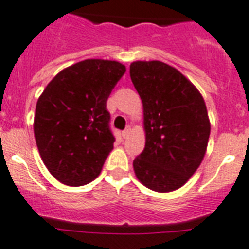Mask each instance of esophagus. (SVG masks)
<instances>
[{
  "mask_svg": "<svg viewBox=\"0 0 249 249\" xmlns=\"http://www.w3.org/2000/svg\"><path fill=\"white\" fill-rule=\"evenodd\" d=\"M131 130H130V127H127L126 130H123L122 131V137L123 139H126V137H128V135H130Z\"/></svg>",
  "mask_w": 249,
  "mask_h": 249,
  "instance_id": "1",
  "label": "esophagus"
}]
</instances>
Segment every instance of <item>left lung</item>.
<instances>
[{"instance_id":"1","label":"left lung","mask_w":249,"mask_h":249,"mask_svg":"<svg viewBox=\"0 0 249 249\" xmlns=\"http://www.w3.org/2000/svg\"><path fill=\"white\" fill-rule=\"evenodd\" d=\"M130 75L142 101L146 134L144 150L134 159L135 174L154 192L176 190L206 154L211 124L203 97L162 61H135Z\"/></svg>"}]
</instances>
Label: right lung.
<instances>
[{
    "label": "right lung",
    "instance_id": "right-lung-1",
    "mask_svg": "<svg viewBox=\"0 0 249 249\" xmlns=\"http://www.w3.org/2000/svg\"><path fill=\"white\" fill-rule=\"evenodd\" d=\"M126 67L87 59L61 71L36 105L35 137L50 174L69 186L99 176L114 144L107 100Z\"/></svg>",
    "mask_w": 249,
    "mask_h": 249
}]
</instances>
